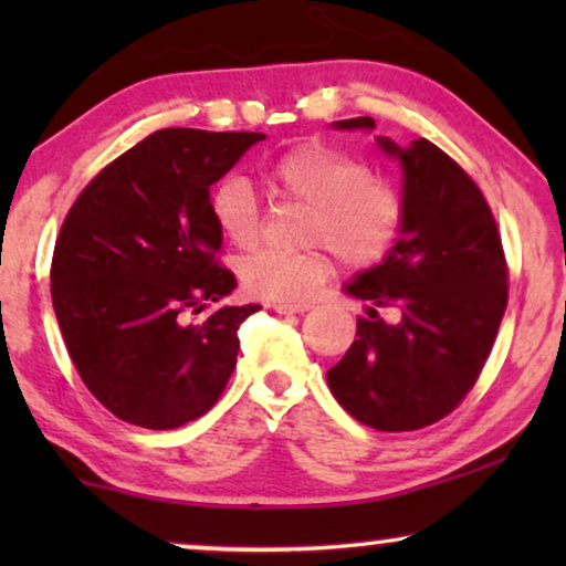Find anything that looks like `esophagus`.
<instances>
[{"instance_id": "esophagus-1", "label": "esophagus", "mask_w": 566, "mask_h": 566, "mask_svg": "<svg viewBox=\"0 0 566 566\" xmlns=\"http://www.w3.org/2000/svg\"><path fill=\"white\" fill-rule=\"evenodd\" d=\"M273 308L277 314H304V312H308V308H312V304H289V301H275L273 304Z\"/></svg>"}]
</instances>
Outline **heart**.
I'll use <instances>...</instances> for the list:
<instances>
[{"label":"heart","mask_w":566,"mask_h":566,"mask_svg":"<svg viewBox=\"0 0 566 566\" xmlns=\"http://www.w3.org/2000/svg\"><path fill=\"white\" fill-rule=\"evenodd\" d=\"M270 185L285 198L308 206L304 242L308 250L265 247L244 260V289L260 298L298 304L332 275L335 250L347 268L363 270L381 262L405 229V196L397 185L374 177L366 159L339 146L312 142L285 151L270 167ZM221 237L237 250H250L260 237V200L252 182L231 175L208 200ZM324 243L328 245L323 247Z\"/></svg>","instance_id":"1"}]
</instances>
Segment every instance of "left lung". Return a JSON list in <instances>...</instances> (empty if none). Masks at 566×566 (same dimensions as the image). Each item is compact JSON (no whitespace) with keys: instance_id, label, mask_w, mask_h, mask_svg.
Segmentation results:
<instances>
[{"instance_id":"left-lung-1","label":"left lung","mask_w":566,"mask_h":566,"mask_svg":"<svg viewBox=\"0 0 566 566\" xmlns=\"http://www.w3.org/2000/svg\"><path fill=\"white\" fill-rule=\"evenodd\" d=\"M376 142L405 172V229L381 265L345 285L368 314L327 384L358 422L405 432L443 420L476 384L507 306V262L482 190L443 149L428 138L407 149Z\"/></svg>"}]
</instances>
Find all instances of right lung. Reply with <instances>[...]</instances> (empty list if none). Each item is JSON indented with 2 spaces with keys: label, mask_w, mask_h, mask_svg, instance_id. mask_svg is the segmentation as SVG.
<instances>
[{
  "label": "right lung",
  "mask_w": 566,
  "mask_h": 566,
  "mask_svg": "<svg viewBox=\"0 0 566 566\" xmlns=\"http://www.w3.org/2000/svg\"><path fill=\"white\" fill-rule=\"evenodd\" d=\"M265 138L154 130L92 177L61 223L51 298L82 381L123 422L172 430L206 415L258 304L198 314L237 289L219 262L211 185Z\"/></svg>",
  "instance_id": "1"
}]
</instances>
